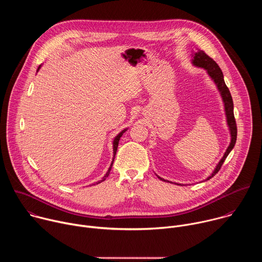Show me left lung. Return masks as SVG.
<instances>
[{
  "label": "left lung",
  "instance_id": "8db88e82",
  "mask_svg": "<svg viewBox=\"0 0 262 262\" xmlns=\"http://www.w3.org/2000/svg\"><path fill=\"white\" fill-rule=\"evenodd\" d=\"M193 64L198 66V67L205 68L207 70L208 74L210 76V78L216 84L217 89L220 90L221 95L223 97V101H224V103H225V111H226V116H227V122H228V125L230 127V132H231V142H230V145L227 148L225 155H224V157L222 158V160L217 164V166L214 169L213 173L207 178V180H209L211 177H213L220 171L222 165L224 164V162H225L226 158L228 157V155L232 150V148L234 147L235 142H236V136H237V127H236V121H235L234 113H233V100H232V96H231V93H230L228 87L225 84V81H224L223 72H222L221 68L219 67V65L215 63V61L212 58H210L208 55H206L204 51H199V52H197L195 54L194 59H193ZM159 178H161V177H159ZM161 180L166 181L163 178H161Z\"/></svg>",
  "mask_w": 262,
  "mask_h": 262
}]
</instances>
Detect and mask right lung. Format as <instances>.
<instances>
[{
  "label": "right lung",
  "mask_w": 262,
  "mask_h": 262,
  "mask_svg": "<svg viewBox=\"0 0 262 262\" xmlns=\"http://www.w3.org/2000/svg\"><path fill=\"white\" fill-rule=\"evenodd\" d=\"M40 68V66L38 67V69ZM38 69H37V71H38ZM126 129H124V130H122L116 138H115V140H114V142H113V150H114V158H113V162H112V164H111V166H110V168H108V170H107V172H106V174L104 175V177L102 178V180H100V181H98V183L99 182H101V181H103L104 179H105V177H107L108 176V174H110V171H111V169H112V166H113V163H114V159H115V156H116V151H117V147H118V144H119V140H120V138H121V136L123 135V133L125 132Z\"/></svg>",
  "instance_id": "right-lung-1"
}]
</instances>
